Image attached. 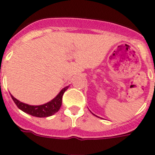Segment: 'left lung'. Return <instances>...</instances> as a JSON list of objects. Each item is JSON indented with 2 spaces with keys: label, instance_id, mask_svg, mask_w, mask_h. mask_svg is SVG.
I'll return each mask as SVG.
<instances>
[{
  "label": "left lung",
  "instance_id": "left-lung-1",
  "mask_svg": "<svg viewBox=\"0 0 155 155\" xmlns=\"http://www.w3.org/2000/svg\"><path fill=\"white\" fill-rule=\"evenodd\" d=\"M94 115H95V114H94ZM95 116H96V115H95ZM96 117H98V116H96Z\"/></svg>",
  "mask_w": 155,
  "mask_h": 155
}]
</instances>
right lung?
Segmentation results:
<instances>
[{
	"instance_id": "1",
	"label": "right lung",
	"mask_w": 155,
	"mask_h": 155,
	"mask_svg": "<svg viewBox=\"0 0 155 155\" xmlns=\"http://www.w3.org/2000/svg\"><path fill=\"white\" fill-rule=\"evenodd\" d=\"M68 86H66L63 88L60 92H59L57 96H55L54 99L51 101L48 102L46 104H42V105L34 106V105H29V104H24L22 102H20L17 99L14 97L12 95H11L12 99L15 102V104H16L18 109H20L25 113L30 114V115L38 117H46L49 116L53 115L56 112L59 111L62 105V98L63 95L66 91L67 90Z\"/></svg>"
}]
</instances>
